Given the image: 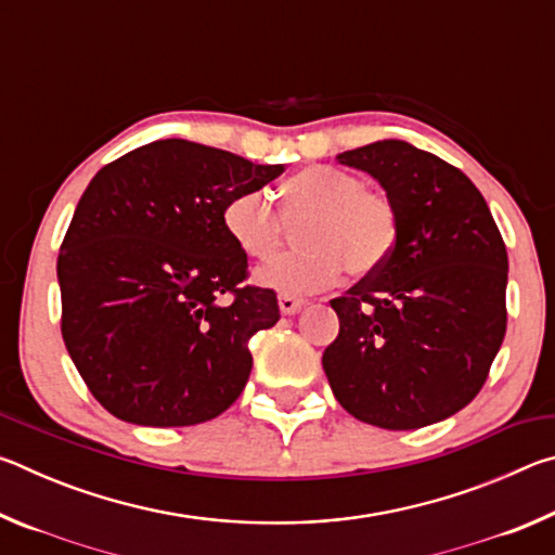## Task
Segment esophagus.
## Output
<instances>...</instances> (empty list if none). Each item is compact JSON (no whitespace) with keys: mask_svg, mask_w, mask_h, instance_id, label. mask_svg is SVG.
<instances>
[{"mask_svg":"<svg viewBox=\"0 0 555 555\" xmlns=\"http://www.w3.org/2000/svg\"><path fill=\"white\" fill-rule=\"evenodd\" d=\"M304 306H306L304 298H296V296H288V294L279 296V308H281V313H284V315H294Z\"/></svg>","mask_w":555,"mask_h":555,"instance_id":"obj_1","label":"esophagus"}]
</instances>
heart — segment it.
Segmentation results:
<instances>
[{
  "mask_svg": "<svg viewBox=\"0 0 555 555\" xmlns=\"http://www.w3.org/2000/svg\"><path fill=\"white\" fill-rule=\"evenodd\" d=\"M281 210L264 191L244 188L224 205L230 240L251 259H269L288 224H300V249L257 269V284L300 296L323 288L345 271L372 276L387 264L399 237L397 208L387 193L364 188L347 171L318 168L288 178L279 191Z\"/></svg>",
  "mask_w": 555,
  "mask_h": 555,
  "instance_id": "obj_1",
  "label": "heart"
}]
</instances>
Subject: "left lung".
<instances>
[{
  "label": "left lung",
  "instance_id": "8db88e82",
  "mask_svg": "<svg viewBox=\"0 0 555 555\" xmlns=\"http://www.w3.org/2000/svg\"><path fill=\"white\" fill-rule=\"evenodd\" d=\"M337 162L377 178L399 237L377 274L333 298L323 370L364 424L411 430L465 409L506 333V247L475 183L436 154L384 139Z\"/></svg>",
  "mask_w": 555,
  "mask_h": 555
}]
</instances>
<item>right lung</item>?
<instances>
[{"instance_id": "add662e5", "label": "right lung", "mask_w": 555, "mask_h": 555, "mask_svg": "<svg viewBox=\"0 0 555 555\" xmlns=\"http://www.w3.org/2000/svg\"><path fill=\"white\" fill-rule=\"evenodd\" d=\"M284 166L162 139L100 168L59 255L63 343L92 397L139 426H195L228 411L251 372L249 337L276 325L271 288L222 212Z\"/></svg>"}]
</instances>
